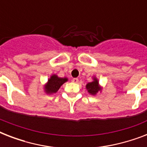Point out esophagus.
<instances>
[{
  "label": "esophagus",
  "mask_w": 147,
  "mask_h": 147,
  "mask_svg": "<svg viewBox=\"0 0 147 147\" xmlns=\"http://www.w3.org/2000/svg\"><path fill=\"white\" fill-rule=\"evenodd\" d=\"M72 82L78 83V79L77 78H74L73 79H72Z\"/></svg>",
  "instance_id": "34e87169"
}]
</instances>
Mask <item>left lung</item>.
Segmentation results:
<instances>
[{
    "mask_svg": "<svg viewBox=\"0 0 147 147\" xmlns=\"http://www.w3.org/2000/svg\"><path fill=\"white\" fill-rule=\"evenodd\" d=\"M86 88H87L88 92L92 94H95L100 89V87L98 86V82L96 78H94L93 82L88 83L86 85Z\"/></svg>",
    "mask_w": 147,
    "mask_h": 147,
    "instance_id": "1",
    "label": "left lung"
}]
</instances>
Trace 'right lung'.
<instances>
[{"label":"right lung","mask_w":147,"mask_h":147,"mask_svg":"<svg viewBox=\"0 0 147 147\" xmlns=\"http://www.w3.org/2000/svg\"><path fill=\"white\" fill-rule=\"evenodd\" d=\"M67 81L66 78H59L57 76H51V78H49L48 81V83L46 85V92L47 93H55L59 89V88L61 87V85L65 83Z\"/></svg>","instance_id":"right-lung-1"}]
</instances>
